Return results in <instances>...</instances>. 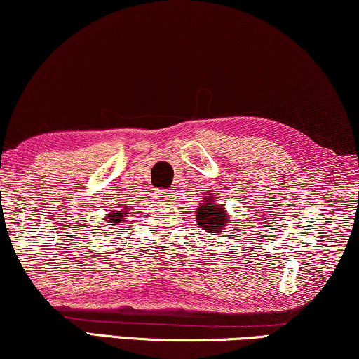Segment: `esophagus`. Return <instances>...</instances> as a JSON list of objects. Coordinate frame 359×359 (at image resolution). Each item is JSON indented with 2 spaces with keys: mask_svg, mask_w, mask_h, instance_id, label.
<instances>
[{
  "mask_svg": "<svg viewBox=\"0 0 359 359\" xmlns=\"http://www.w3.org/2000/svg\"><path fill=\"white\" fill-rule=\"evenodd\" d=\"M172 194L174 191L172 190H163V191H159L158 194V196L161 200H164V201H168V200H170L172 198Z\"/></svg>",
  "mask_w": 359,
  "mask_h": 359,
  "instance_id": "obj_1",
  "label": "esophagus"
}]
</instances>
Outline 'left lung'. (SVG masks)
I'll use <instances>...</instances> for the list:
<instances>
[{
    "instance_id": "obj_1",
    "label": "left lung",
    "mask_w": 359,
    "mask_h": 359,
    "mask_svg": "<svg viewBox=\"0 0 359 359\" xmlns=\"http://www.w3.org/2000/svg\"><path fill=\"white\" fill-rule=\"evenodd\" d=\"M216 201H218V196L213 194H205L203 201H201L195 211V219L196 224L208 232V234H219V232L224 234L226 224H228L231 216L224 206L218 205Z\"/></svg>"
}]
</instances>
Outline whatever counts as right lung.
Returning <instances> with one entry per match:
<instances>
[{"label": "right lung", "mask_w": 359, "mask_h": 359, "mask_svg": "<svg viewBox=\"0 0 359 359\" xmlns=\"http://www.w3.org/2000/svg\"><path fill=\"white\" fill-rule=\"evenodd\" d=\"M128 211H130V208H127V206H125V208L120 210V211H110L104 223H112V226H117L118 223H122V221L128 218V215H130Z\"/></svg>", "instance_id": "obj_1"}]
</instances>
